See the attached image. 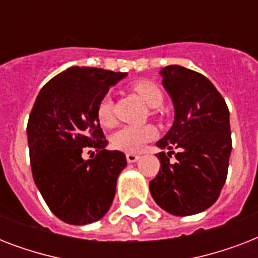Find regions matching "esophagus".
Instances as JSON below:
<instances>
[{
	"mask_svg": "<svg viewBox=\"0 0 258 258\" xmlns=\"http://www.w3.org/2000/svg\"><path fill=\"white\" fill-rule=\"evenodd\" d=\"M139 158L141 157H139L138 154H127V155H125V159H127L128 163H135Z\"/></svg>",
	"mask_w": 258,
	"mask_h": 258,
	"instance_id": "esophagus-1",
	"label": "esophagus"
}]
</instances>
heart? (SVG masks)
<instances>
[{"label": "heart", "mask_w": 258, "mask_h": 258, "mask_svg": "<svg viewBox=\"0 0 258 258\" xmlns=\"http://www.w3.org/2000/svg\"><path fill=\"white\" fill-rule=\"evenodd\" d=\"M133 89L141 96V99L151 108L161 107L163 103L162 91L149 80H139L134 83ZM96 116L99 123L103 125H111L113 123V103L112 99L105 95L101 97L96 108ZM157 135V131L151 125H121L111 135V145L113 149L124 153H138L143 150L149 142Z\"/></svg>", "instance_id": "b5f03b06"}]
</instances>
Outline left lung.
Wrapping results in <instances>:
<instances>
[{
	"instance_id": "8db88e82",
	"label": "left lung",
	"mask_w": 258,
	"mask_h": 258,
	"mask_svg": "<svg viewBox=\"0 0 258 258\" xmlns=\"http://www.w3.org/2000/svg\"><path fill=\"white\" fill-rule=\"evenodd\" d=\"M162 84L174 104V123L157 146L163 151L150 191L158 206L172 216H191L220 197L232 153L229 109L204 75L180 66L162 68ZM174 148L177 162H169Z\"/></svg>"
}]
</instances>
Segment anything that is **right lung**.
Masks as SVG:
<instances>
[{
	"label": "right lung",
	"instance_id": "obj_1",
	"mask_svg": "<svg viewBox=\"0 0 258 258\" xmlns=\"http://www.w3.org/2000/svg\"><path fill=\"white\" fill-rule=\"evenodd\" d=\"M127 74L72 67L50 79L38 92L26 127L34 183L54 216L71 225L104 217L127 166L121 151L105 150L96 116L101 97ZM98 151L92 160L82 149Z\"/></svg>",
	"mask_w": 258,
	"mask_h": 258
}]
</instances>
